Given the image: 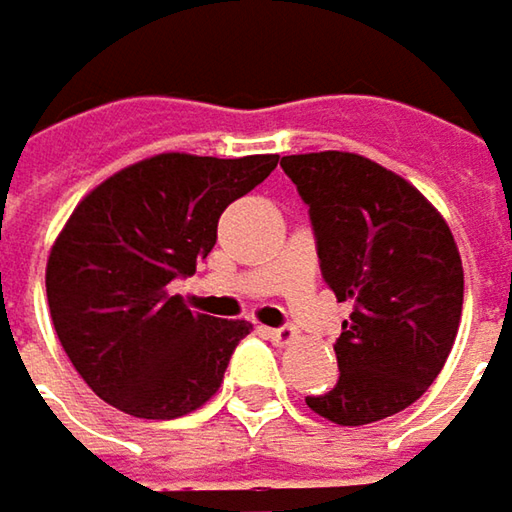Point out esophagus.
Here are the masks:
<instances>
[{"label":"esophagus","mask_w":512,"mask_h":512,"mask_svg":"<svg viewBox=\"0 0 512 512\" xmlns=\"http://www.w3.org/2000/svg\"><path fill=\"white\" fill-rule=\"evenodd\" d=\"M266 334H269V337H272V340H275L278 346H287V343H293V340H296V328H293V325H281V328H269Z\"/></svg>","instance_id":"1"}]
</instances>
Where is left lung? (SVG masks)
Here are the masks:
<instances>
[{
  "mask_svg": "<svg viewBox=\"0 0 512 512\" xmlns=\"http://www.w3.org/2000/svg\"><path fill=\"white\" fill-rule=\"evenodd\" d=\"M316 234L325 284L351 302L334 343L340 381L307 395L334 425H369L410 407L445 366L463 313L451 228L410 181L351 152L281 158Z\"/></svg>",
  "mask_w": 512,
  "mask_h": 512,
  "instance_id": "obj_1",
  "label": "left lung"
}]
</instances>
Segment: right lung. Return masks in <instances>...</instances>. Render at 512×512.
I'll use <instances>...</instances> for the list:
<instances>
[{"mask_svg":"<svg viewBox=\"0 0 512 512\" xmlns=\"http://www.w3.org/2000/svg\"><path fill=\"white\" fill-rule=\"evenodd\" d=\"M278 155L166 152L131 163L72 210L46 263L52 325L75 372L137 419H178L216 395L246 319H216L169 296L216 243L222 210Z\"/></svg>","mask_w":512,"mask_h":512,"instance_id":"add662e5","label":"right lung"}]
</instances>
